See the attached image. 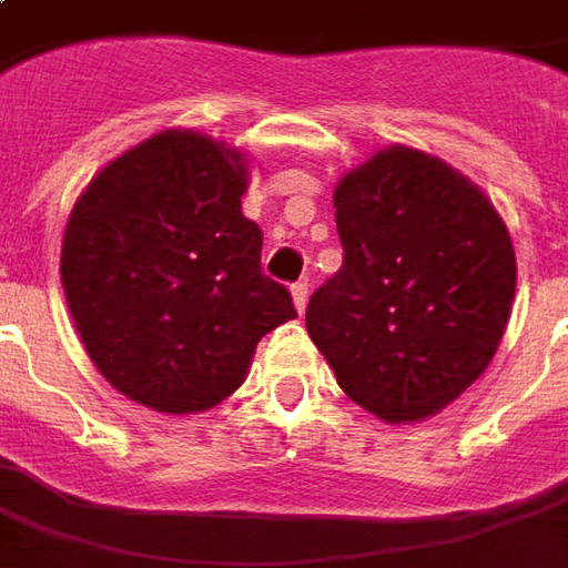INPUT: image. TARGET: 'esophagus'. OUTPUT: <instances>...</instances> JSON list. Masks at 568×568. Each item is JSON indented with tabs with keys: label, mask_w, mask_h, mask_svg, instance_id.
I'll return each mask as SVG.
<instances>
[{
	"label": "esophagus",
	"mask_w": 568,
	"mask_h": 568,
	"mask_svg": "<svg viewBox=\"0 0 568 568\" xmlns=\"http://www.w3.org/2000/svg\"><path fill=\"white\" fill-rule=\"evenodd\" d=\"M292 301H295L297 313H304V310H307V301H310L307 280H301V283L292 285Z\"/></svg>",
	"instance_id": "34e87169"
}]
</instances>
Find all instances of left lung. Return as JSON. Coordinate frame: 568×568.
<instances>
[{
    "label": "left lung",
    "mask_w": 568,
    "mask_h": 568,
    "mask_svg": "<svg viewBox=\"0 0 568 568\" xmlns=\"http://www.w3.org/2000/svg\"><path fill=\"white\" fill-rule=\"evenodd\" d=\"M344 264L313 292L307 332L356 405L417 423L487 371L517 261L484 191L426 151H377L337 182Z\"/></svg>",
    "instance_id": "8db88e82"
}]
</instances>
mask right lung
<instances>
[{
    "label": "right lung",
    "instance_id": "add662e5",
    "mask_svg": "<svg viewBox=\"0 0 568 568\" xmlns=\"http://www.w3.org/2000/svg\"><path fill=\"white\" fill-rule=\"evenodd\" d=\"M246 158L194 130H163L84 187L60 280L105 381L161 414H197L246 381L267 332L295 320L261 271V227L240 210Z\"/></svg>",
    "mask_w": 568,
    "mask_h": 568
}]
</instances>
